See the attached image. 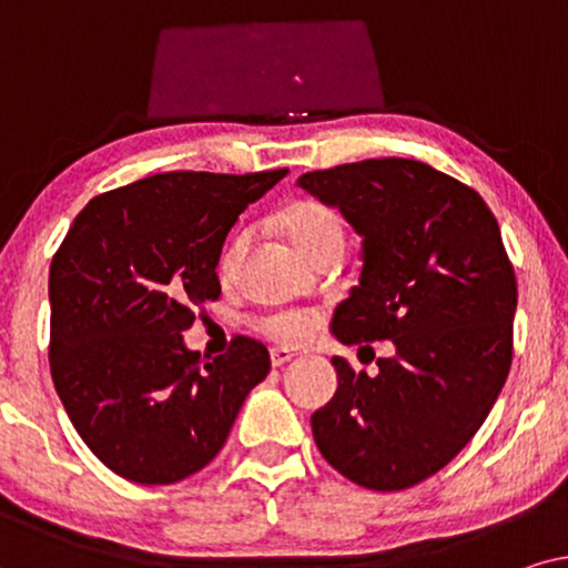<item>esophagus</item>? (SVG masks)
<instances>
[{"label":"esophagus","mask_w":568,"mask_h":568,"mask_svg":"<svg viewBox=\"0 0 568 568\" xmlns=\"http://www.w3.org/2000/svg\"><path fill=\"white\" fill-rule=\"evenodd\" d=\"M270 361H272V366L280 368V366H285V363H288V361H293V353L285 351V347H272Z\"/></svg>","instance_id":"1"}]
</instances>
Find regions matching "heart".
Here are the masks:
<instances>
[{
    "instance_id": "b5f03b06",
    "label": "heart",
    "mask_w": 568,
    "mask_h": 568,
    "mask_svg": "<svg viewBox=\"0 0 568 568\" xmlns=\"http://www.w3.org/2000/svg\"><path fill=\"white\" fill-rule=\"evenodd\" d=\"M277 221L283 225V231L288 233L293 246H296L304 256H312L316 248H322L324 244H343L345 239L343 217H339L335 207L324 205L320 200L293 202V205H288L283 213H280ZM244 248H246V236L244 233H239V236L231 241V246L225 248L221 270L231 272ZM260 329L270 339H275V343L298 345L312 337L314 320L304 312H277L260 320Z\"/></svg>"
}]
</instances>
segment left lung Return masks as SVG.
Returning <instances> with one entry per match:
<instances>
[{"label":"left lung","mask_w":568,"mask_h":568,"mask_svg":"<svg viewBox=\"0 0 568 568\" xmlns=\"http://www.w3.org/2000/svg\"><path fill=\"white\" fill-rule=\"evenodd\" d=\"M298 186L363 236L332 335L395 345L376 376L332 358L337 392L312 415L314 442L363 488H410L465 449L509 376L517 277L501 231L475 189L407 158L312 171Z\"/></svg>","instance_id":"1"}]
</instances>
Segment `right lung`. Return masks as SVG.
Segmentation results:
<instances>
[{
    "instance_id": "add662e5",
    "label": "right lung",
    "mask_w": 568,
    "mask_h": 568,
    "mask_svg": "<svg viewBox=\"0 0 568 568\" xmlns=\"http://www.w3.org/2000/svg\"><path fill=\"white\" fill-rule=\"evenodd\" d=\"M285 173H155L93 196L57 248L51 379L82 442L121 478L169 486L213 463L270 374L252 337L205 361L181 332L221 296L233 223Z\"/></svg>"
}]
</instances>
